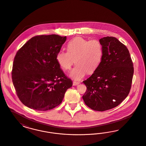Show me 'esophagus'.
Returning a JSON list of instances; mask_svg holds the SVG:
<instances>
[{"instance_id": "1", "label": "esophagus", "mask_w": 146, "mask_h": 146, "mask_svg": "<svg viewBox=\"0 0 146 146\" xmlns=\"http://www.w3.org/2000/svg\"><path fill=\"white\" fill-rule=\"evenodd\" d=\"M80 83V82H76V81H74V82H73V85L74 86H76V85H79V84Z\"/></svg>"}]
</instances>
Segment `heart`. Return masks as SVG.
<instances>
[{"label": "heart", "instance_id": "1", "mask_svg": "<svg viewBox=\"0 0 146 146\" xmlns=\"http://www.w3.org/2000/svg\"><path fill=\"white\" fill-rule=\"evenodd\" d=\"M67 51L60 50L56 56L58 66L64 70H70L76 60V65L70 71V78L79 80L87 72L94 73L100 66L103 57V47L97 40H89L76 37L68 42Z\"/></svg>", "mask_w": 146, "mask_h": 146}]
</instances>
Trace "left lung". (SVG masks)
<instances>
[{
  "instance_id": "8db88e82",
  "label": "left lung",
  "mask_w": 146,
  "mask_h": 146,
  "mask_svg": "<svg viewBox=\"0 0 146 146\" xmlns=\"http://www.w3.org/2000/svg\"><path fill=\"white\" fill-rule=\"evenodd\" d=\"M103 47L100 66L83 83L87 89L83 96L92 110L104 111L118 106L129 94L133 66L129 51L116 38L99 40Z\"/></svg>"
}]
</instances>
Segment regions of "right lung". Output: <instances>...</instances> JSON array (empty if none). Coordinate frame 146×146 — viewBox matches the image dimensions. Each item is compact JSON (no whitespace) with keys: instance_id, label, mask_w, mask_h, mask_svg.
Returning <instances> with one entry per match:
<instances>
[{"instance_id":"add662e5","label":"right lung","mask_w":146,"mask_h":146,"mask_svg":"<svg viewBox=\"0 0 146 146\" xmlns=\"http://www.w3.org/2000/svg\"><path fill=\"white\" fill-rule=\"evenodd\" d=\"M56 35L30 39L16 53L12 79L21 102L31 109L45 111L62 101L72 81L65 76L56 60L66 40Z\"/></svg>"}]
</instances>
